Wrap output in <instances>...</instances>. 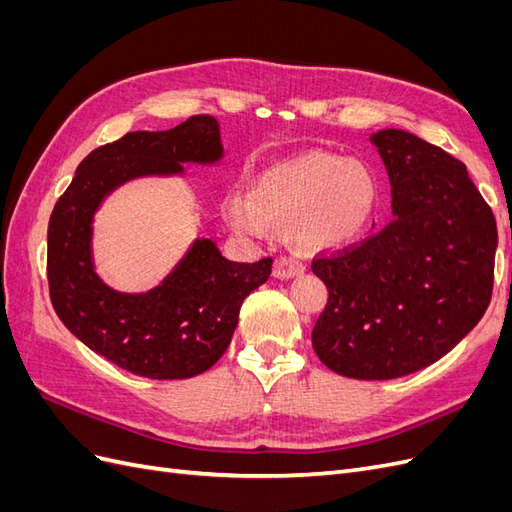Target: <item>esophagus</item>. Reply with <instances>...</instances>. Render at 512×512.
I'll list each match as a JSON object with an SVG mask.
<instances>
[{"label":"esophagus","instance_id":"obj_1","mask_svg":"<svg viewBox=\"0 0 512 512\" xmlns=\"http://www.w3.org/2000/svg\"><path fill=\"white\" fill-rule=\"evenodd\" d=\"M303 271H305V262L299 256H292V254L277 256L273 265V273L275 277H280V280H288V277H294Z\"/></svg>","mask_w":512,"mask_h":512}]
</instances>
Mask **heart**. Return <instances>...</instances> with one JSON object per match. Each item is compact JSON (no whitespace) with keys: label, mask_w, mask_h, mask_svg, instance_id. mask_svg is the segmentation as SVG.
Wrapping results in <instances>:
<instances>
[{"label":"heart","mask_w":512,"mask_h":512,"mask_svg":"<svg viewBox=\"0 0 512 512\" xmlns=\"http://www.w3.org/2000/svg\"><path fill=\"white\" fill-rule=\"evenodd\" d=\"M378 194V179L367 164L309 151L267 168L254 181L250 200H232L226 218L247 235H260L267 220H294L301 241L331 247L359 235Z\"/></svg>","instance_id":"1"}]
</instances>
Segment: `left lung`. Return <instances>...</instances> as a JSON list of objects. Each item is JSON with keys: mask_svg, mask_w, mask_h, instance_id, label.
Wrapping results in <instances>:
<instances>
[{"mask_svg": "<svg viewBox=\"0 0 512 512\" xmlns=\"http://www.w3.org/2000/svg\"><path fill=\"white\" fill-rule=\"evenodd\" d=\"M371 141L389 170L395 220L312 260L329 288L312 346L337 374L389 380L436 363L483 318L498 226L451 153L393 128Z\"/></svg>", "mask_w": 512, "mask_h": 512, "instance_id": "1", "label": "left lung"}]
</instances>
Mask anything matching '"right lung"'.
Returning <instances> with one entry per match:
<instances>
[{"instance_id": "add662e5", "label": "right lung", "mask_w": 512, "mask_h": 512, "mask_svg": "<svg viewBox=\"0 0 512 512\" xmlns=\"http://www.w3.org/2000/svg\"><path fill=\"white\" fill-rule=\"evenodd\" d=\"M220 153L218 121L209 115L166 132H128L89 153L51 213L46 277L59 320L85 346L136 376L183 380L218 363L243 299L269 280L273 258L235 262L211 239H200L162 286L121 294L104 286L91 265V218L121 181L179 173L181 162H211Z\"/></svg>"}]
</instances>
